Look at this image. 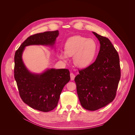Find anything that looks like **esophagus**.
Wrapping results in <instances>:
<instances>
[{"mask_svg":"<svg viewBox=\"0 0 135 135\" xmlns=\"http://www.w3.org/2000/svg\"><path fill=\"white\" fill-rule=\"evenodd\" d=\"M74 78H75V75L73 74V73H70V79L71 80H73L74 79Z\"/></svg>","mask_w":135,"mask_h":135,"instance_id":"obj_1","label":"esophagus"}]
</instances>
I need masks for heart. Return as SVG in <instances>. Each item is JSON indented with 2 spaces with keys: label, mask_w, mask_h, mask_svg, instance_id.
I'll return each instance as SVG.
<instances>
[{
  "label": "heart",
  "mask_w": 135,
  "mask_h": 135,
  "mask_svg": "<svg viewBox=\"0 0 135 135\" xmlns=\"http://www.w3.org/2000/svg\"><path fill=\"white\" fill-rule=\"evenodd\" d=\"M65 52H61L59 56L65 60L68 56H73V61L76 66L84 68L91 64L97 51L95 40L87 39L81 35H75L67 39L64 45Z\"/></svg>",
  "instance_id": "obj_1"
}]
</instances>
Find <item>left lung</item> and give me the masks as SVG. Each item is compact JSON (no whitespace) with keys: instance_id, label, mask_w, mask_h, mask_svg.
I'll list each match as a JSON object with an SVG mask.
<instances>
[{"instance_id":"obj_1","label":"left lung","mask_w":135,"mask_h":135,"mask_svg":"<svg viewBox=\"0 0 135 135\" xmlns=\"http://www.w3.org/2000/svg\"><path fill=\"white\" fill-rule=\"evenodd\" d=\"M100 43L97 59L79 70L75 79L82 107L90 111L107 106L115 99L120 79L119 55L110 40L93 32Z\"/></svg>"}]
</instances>
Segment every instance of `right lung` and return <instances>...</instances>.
<instances>
[{"instance_id": "add662e5", "label": "right lung", "mask_w": 135, "mask_h": 135, "mask_svg": "<svg viewBox=\"0 0 135 135\" xmlns=\"http://www.w3.org/2000/svg\"><path fill=\"white\" fill-rule=\"evenodd\" d=\"M59 34L58 30L46 31L28 37L15 55L14 76L22 100L30 107L43 112L57 105L64 87L70 79L68 69H48L42 74H32L22 60L25 47L30 45L54 46Z\"/></svg>"}]
</instances>
